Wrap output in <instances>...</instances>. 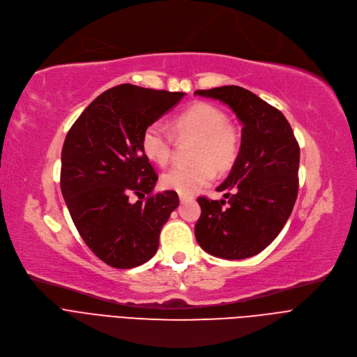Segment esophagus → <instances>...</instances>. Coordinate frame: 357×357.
<instances>
[{
	"instance_id": "esophagus-1",
	"label": "esophagus",
	"mask_w": 357,
	"mask_h": 357,
	"mask_svg": "<svg viewBox=\"0 0 357 357\" xmlns=\"http://www.w3.org/2000/svg\"><path fill=\"white\" fill-rule=\"evenodd\" d=\"M190 199H192V197L185 195V194H179V201L181 202H186V201H190Z\"/></svg>"
}]
</instances>
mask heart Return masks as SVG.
I'll return each instance as SVG.
<instances>
[{
    "label": "heart",
    "mask_w": 357,
    "mask_h": 357,
    "mask_svg": "<svg viewBox=\"0 0 357 357\" xmlns=\"http://www.w3.org/2000/svg\"><path fill=\"white\" fill-rule=\"evenodd\" d=\"M174 130L179 137H197L194 165H176L162 176L165 188L192 195L208 185L217 169L227 171L237 159L240 136L237 128L227 121L221 108L210 102H194L174 119ZM174 135L165 124H149L142 135V150L149 160L160 166L172 158Z\"/></svg>",
    "instance_id": "heart-1"
}]
</instances>
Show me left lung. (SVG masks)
<instances>
[{"mask_svg": "<svg viewBox=\"0 0 357 357\" xmlns=\"http://www.w3.org/2000/svg\"><path fill=\"white\" fill-rule=\"evenodd\" d=\"M195 96L229 105L243 124L237 159L217 188L224 199L198 198L197 241L221 259L252 257L271 245L292 213L298 195V142L282 112L245 88L198 89Z\"/></svg>", "mask_w": 357, "mask_h": 357, "instance_id": "1", "label": "left lung"}]
</instances>
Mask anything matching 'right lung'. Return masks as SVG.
Instances as JSON below:
<instances>
[{"instance_id":"1","label":"right lung","mask_w":357,"mask_h":357,"mask_svg":"<svg viewBox=\"0 0 357 357\" xmlns=\"http://www.w3.org/2000/svg\"><path fill=\"white\" fill-rule=\"evenodd\" d=\"M183 96L121 84L93 100L68 131L62 195L86 246L112 268L152 259L163 224L179 205L175 191L153 194L158 175L142 150V135ZM131 195L139 201L131 203Z\"/></svg>"}]
</instances>
